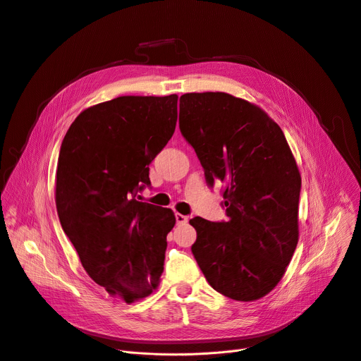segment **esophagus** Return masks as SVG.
<instances>
[{"label":"esophagus","instance_id":"1","mask_svg":"<svg viewBox=\"0 0 361 361\" xmlns=\"http://www.w3.org/2000/svg\"><path fill=\"white\" fill-rule=\"evenodd\" d=\"M175 216H176V223H178V224H186V223H188V216H186V215H182V214L176 212Z\"/></svg>","mask_w":361,"mask_h":361}]
</instances>
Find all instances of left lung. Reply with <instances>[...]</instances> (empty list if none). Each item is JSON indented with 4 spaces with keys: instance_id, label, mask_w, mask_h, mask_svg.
Listing matches in <instances>:
<instances>
[{
    "instance_id": "left-lung-1",
    "label": "left lung",
    "mask_w": 361,
    "mask_h": 361,
    "mask_svg": "<svg viewBox=\"0 0 361 361\" xmlns=\"http://www.w3.org/2000/svg\"><path fill=\"white\" fill-rule=\"evenodd\" d=\"M179 128L207 185L226 183L228 219L192 218V255L216 292L260 299L279 283L298 244L300 175L285 134L263 109L226 92L182 95Z\"/></svg>"
}]
</instances>
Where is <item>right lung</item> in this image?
I'll list each match as a JSON object with an SVG mask.
<instances>
[{
	"mask_svg": "<svg viewBox=\"0 0 361 361\" xmlns=\"http://www.w3.org/2000/svg\"><path fill=\"white\" fill-rule=\"evenodd\" d=\"M178 95L118 97L71 124L59 152L61 226L92 281L127 303L149 296L163 273L172 209L137 201L149 164L168 145Z\"/></svg>",
	"mask_w": 361,
	"mask_h": 361,
	"instance_id": "1",
	"label": "right lung"
}]
</instances>
